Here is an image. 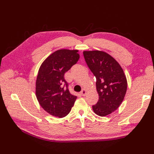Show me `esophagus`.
Segmentation results:
<instances>
[{
    "mask_svg": "<svg viewBox=\"0 0 154 154\" xmlns=\"http://www.w3.org/2000/svg\"><path fill=\"white\" fill-rule=\"evenodd\" d=\"M86 93H87V91L85 89H82L81 92V94L82 96H85L86 95Z\"/></svg>",
    "mask_w": 154,
    "mask_h": 154,
    "instance_id": "esophagus-1",
    "label": "esophagus"
}]
</instances>
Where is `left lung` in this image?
<instances>
[{"label": "left lung", "mask_w": 154, "mask_h": 154, "mask_svg": "<svg viewBox=\"0 0 154 154\" xmlns=\"http://www.w3.org/2000/svg\"><path fill=\"white\" fill-rule=\"evenodd\" d=\"M83 53L96 78L99 100L92 109L97 115L106 116L118 109L122 103L127 89V78L118 62L106 53L91 51Z\"/></svg>", "instance_id": "1"}]
</instances>
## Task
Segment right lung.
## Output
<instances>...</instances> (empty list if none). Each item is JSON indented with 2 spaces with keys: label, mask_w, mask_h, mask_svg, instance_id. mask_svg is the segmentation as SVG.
<instances>
[{
  "label": "right lung",
  "mask_w": 154,
  "mask_h": 154,
  "mask_svg": "<svg viewBox=\"0 0 154 154\" xmlns=\"http://www.w3.org/2000/svg\"><path fill=\"white\" fill-rule=\"evenodd\" d=\"M78 50L55 51L41 65L36 82V96L42 108L53 116L63 118L71 110L77 96L71 94L64 74L75 65Z\"/></svg>",
  "instance_id": "right-lung-1"
}]
</instances>
